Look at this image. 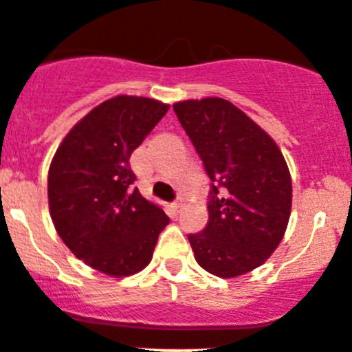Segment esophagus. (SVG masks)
<instances>
[{
    "mask_svg": "<svg viewBox=\"0 0 352 352\" xmlns=\"http://www.w3.org/2000/svg\"><path fill=\"white\" fill-rule=\"evenodd\" d=\"M171 208L175 210V212H179V208H181V200H176V201H173Z\"/></svg>",
    "mask_w": 352,
    "mask_h": 352,
    "instance_id": "obj_1",
    "label": "esophagus"
}]
</instances>
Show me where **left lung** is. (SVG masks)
Here are the masks:
<instances>
[{
    "label": "left lung",
    "instance_id": "obj_1",
    "mask_svg": "<svg viewBox=\"0 0 352 352\" xmlns=\"http://www.w3.org/2000/svg\"><path fill=\"white\" fill-rule=\"evenodd\" d=\"M210 177L208 222L188 235L205 271L234 278L256 270L283 239L292 177L274 140L222 98L173 104Z\"/></svg>",
    "mask_w": 352,
    "mask_h": 352
}]
</instances>
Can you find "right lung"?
Returning <instances> with one entry per match:
<instances>
[{"label": "right lung", "instance_id": "1", "mask_svg": "<svg viewBox=\"0 0 352 352\" xmlns=\"http://www.w3.org/2000/svg\"><path fill=\"white\" fill-rule=\"evenodd\" d=\"M168 104L117 96L93 108L57 149L49 169V208L57 234L78 259L110 276L139 273L152 259L169 217L133 181L130 155Z\"/></svg>", "mask_w": 352, "mask_h": 352}]
</instances>
